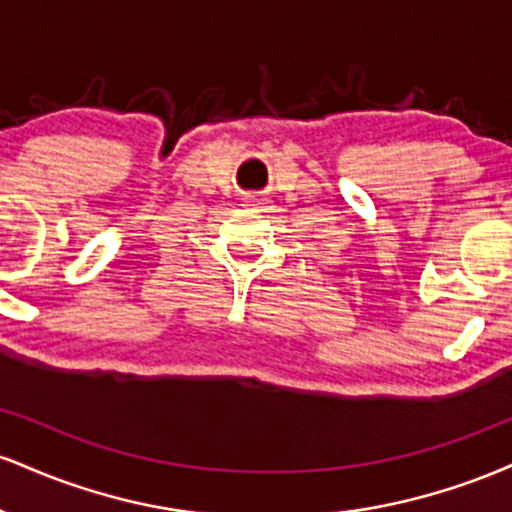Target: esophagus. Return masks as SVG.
Listing matches in <instances>:
<instances>
[{"label":"esophagus","mask_w":512,"mask_h":512,"mask_svg":"<svg viewBox=\"0 0 512 512\" xmlns=\"http://www.w3.org/2000/svg\"><path fill=\"white\" fill-rule=\"evenodd\" d=\"M243 207L252 209V211H264V209H267V204H264L262 197H248V199H245Z\"/></svg>","instance_id":"34e87169"}]
</instances>
